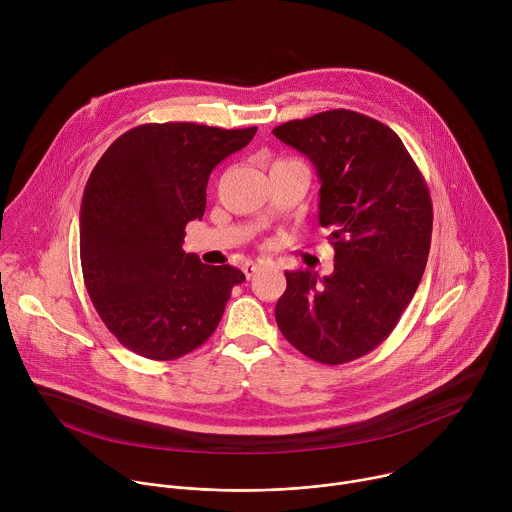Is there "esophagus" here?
Listing matches in <instances>:
<instances>
[{
    "instance_id": "esophagus-1",
    "label": "esophagus",
    "mask_w": 512,
    "mask_h": 512,
    "mask_svg": "<svg viewBox=\"0 0 512 512\" xmlns=\"http://www.w3.org/2000/svg\"><path fill=\"white\" fill-rule=\"evenodd\" d=\"M243 271H245V275H247V279H251V277H253V275H255V273H257V271H259V265H257V263H247V265H245V269H243Z\"/></svg>"
}]
</instances>
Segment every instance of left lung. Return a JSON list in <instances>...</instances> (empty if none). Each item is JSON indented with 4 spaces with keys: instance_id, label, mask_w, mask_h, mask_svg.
Returning <instances> with one entry per match:
<instances>
[{
    "instance_id": "obj_1",
    "label": "left lung",
    "mask_w": 512,
    "mask_h": 512,
    "mask_svg": "<svg viewBox=\"0 0 512 512\" xmlns=\"http://www.w3.org/2000/svg\"><path fill=\"white\" fill-rule=\"evenodd\" d=\"M273 133L314 164L318 218L334 247L332 275L285 271L277 326L316 362H350L393 332L421 281L433 227L427 184L399 135L356 111H324Z\"/></svg>"
}]
</instances>
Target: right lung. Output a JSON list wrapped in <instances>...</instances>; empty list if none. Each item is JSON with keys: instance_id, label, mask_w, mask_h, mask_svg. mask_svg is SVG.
Listing matches in <instances>:
<instances>
[{"instance_id": "right-lung-1", "label": "right lung", "mask_w": 512, "mask_h": 512, "mask_svg": "<svg viewBox=\"0 0 512 512\" xmlns=\"http://www.w3.org/2000/svg\"><path fill=\"white\" fill-rule=\"evenodd\" d=\"M257 127L145 123L117 137L93 168L81 204V267L109 332L152 360L204 344L241 269L184 253V229L206 208L210 172Z\"/></svg>"}]
</instances>
